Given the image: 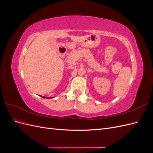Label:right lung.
<instances>
[{"instance_id": "add662e5", "label": "right lung", "mask_w": 153, "mask_h": 153, "mask_svg": "<svg viewBox=\"0 0 153 153\" xmlns=\"http://www.w3.org/2000/svg\"><path fill=\"white\" fill-rule=\"evenodd\" d=\"M41 97H43V98H50H50H48V97H45V96H41Z\"/></svg>"}]
</instances>
